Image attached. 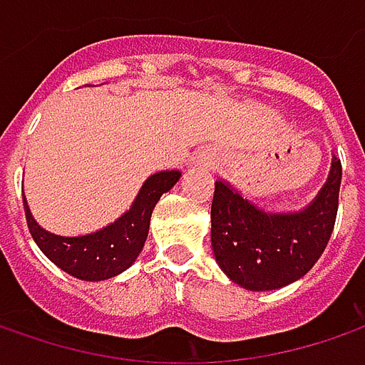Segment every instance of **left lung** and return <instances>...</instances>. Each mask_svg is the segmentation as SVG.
Listing matches in <instances>:
<instances>
[{"instance_id":"left-lung-1","label":"left lung","mask_w":365,"mask_h":365,"mask_svg":"<svg viewBox=\"0 0 365 365\" xmlns=\"http://www.w3.org/2000/svg\"><path fill=\"white\" fill-rule=\"evenodd\" d=\"M341 160L333 158L325 187L301 213L270 215L215 180L211 245L221 270L247 290H274L309 272L327 247L339 205Z\"/></svg>"}]
</instances>
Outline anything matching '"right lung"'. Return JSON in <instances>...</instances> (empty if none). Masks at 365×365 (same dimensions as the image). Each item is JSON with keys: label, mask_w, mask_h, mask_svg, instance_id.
<instances>
[{"label": "right lung", "mask_w": 365, "mask_h": 365, "mask_svg": "<svg viewBox=\"0 0 365 365\" xmlns=\"http://www.w3.org/2000/svg\"><path fill=\"white\" fill-rule=\"evenodd\" d=\"M178 178V170L152 175L138 192L132 209L115 223L91 235L63 237L48 233L36 223L24 199L26 223L38 247L61 270L81 280H107L130 268L140 256L150 230L152 209L156 207L162 192L173 189Z\"/></svg>", "instance_id": "1"}]
</instances>
